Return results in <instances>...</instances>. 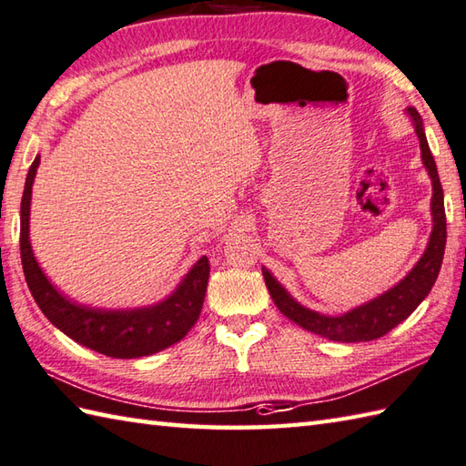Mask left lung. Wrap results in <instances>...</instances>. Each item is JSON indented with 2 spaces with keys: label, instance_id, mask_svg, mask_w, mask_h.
<instances>
[{
  "label": "left lung",
  "instance_id": "left-lung-1",
  "mask_svg": "<svg viewBox=\"0 0 466 466\" xmlns=\"http://www.w3.org/2000/svg\"><path fill=\"white\" fill-rule=\"evenodd\" d=\"M408 114L414 120V130L420 140L422 150V163L429 170L432 178V233L431 241L426 245V251L422 253L420 261L414 265L412 271L406 278L396 283L392 289H388L382 296L364 303V306L354 308L352 311L344 313V316H321L318 311H311L308 308L299 306L289 293L279 286V281L263 268V279L265 286L269 289V296L275 301V306L283 313V316L296 321L303 329L318 334L321 338L334 339V341H370L376 338H382L392 328H396L400 321H404L410 313L420 306V301L429 296L436 278H439L444 245H446V215H444V195L442 185L439 178V170L429 148V140H426L422 120L416 108H408Z\"/></svg>",
  "mask_w": 466,
  "mask_h": 466
}]
</instances>
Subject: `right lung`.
Here are the masks:
<instances>
[{
	"label": "right lung",
	"mask_w": 466,
	"mask_h": 466,
	"mask_svg": "<svg viewBox=\"0 0 466 466\" xmlns=\"http://www.w3.org/2000/svg\"><path fill=\"white\" fill-rule=\"evenodd\" d=\"M40 157L25 177L20 211V251L24 275L37 308L52 324L78 344L110 358H142L177 344L195 326L203 309L208 259H198L170 296L150 308L106 311L66 299L37 265L30 243L32 185Z\"/></svg>",
	"instance_id": "add662e5"
}]
</instances>
